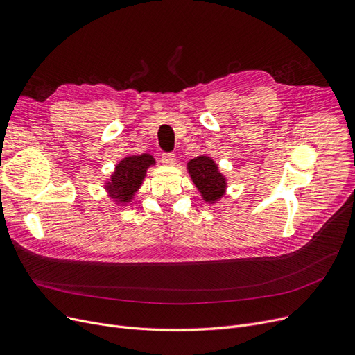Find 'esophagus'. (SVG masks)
<instances>
[{
    "instance_id": "obj_1",
    "label": "esophagus",
    "mask_w": 355,
    "mask_h": 355,
    "mask_svg": "<svg viewBox=\"0 0 355 355\" xmlns=\"http://www.w3.org/2000/svg\"><path fill=\"white\" fill-rule=\"evenodd\" d=\"M162 163L164 166H173L176 163V157L173 153H163L162 155Z\"/></svg>"
}]
</instances>
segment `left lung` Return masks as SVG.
I'll return each instance as SVG.
<instances>
[{
    "instance_id": "left-lung-1",
    "label": "left lung",
    "mask_w": 355,
    "mask_h": 355,
    "mask_svg": "<svg viewBox=\"0 0 355 355\" xmlns=\"http://www.w3.org/2000/svg\"><path fill=\"white\" fill-rule=\"evenodd\" d=\"M187 173L206 203H216L226 192V178L220 173L215 160L200 155L187 162Z\"/></svg>"
}]
</instances>
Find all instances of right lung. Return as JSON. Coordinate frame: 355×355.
Here are the masks:
<instances>
[{"mask_svg":"<svg viewBox=\"0 0 355 355\" xmlns=\"http://www.w3.org/2000/svg\"><path fill=\"white\" fill-rule=\"evenodd\" d=\"M155 163V157L149 153L126 156L116 164L114 172L104 184V189L117 205L126 206L133 200L148 169Z\"/></svg>","mask_w":355,"mask_h":355,"instance_id":"add662e5","label":"right lung"}]
</instances>
